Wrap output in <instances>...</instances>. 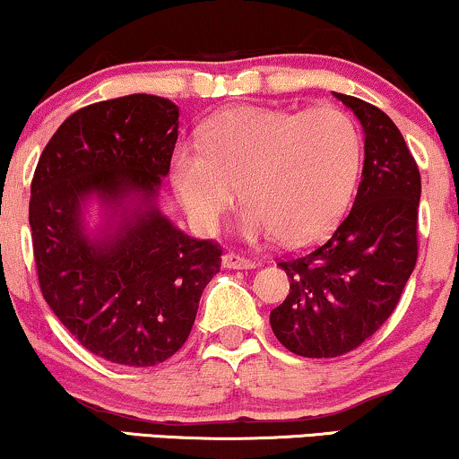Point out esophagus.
Here are the masks:
<instances>
[{
    "mask_svg": "<svg viewBox=\"0 0 459 459\" xmlns=\"http://www.w3.org/2000/svg\"><path fill=\"white\" fill-rule=\"evenodd\" d=\"M223 265L230 269H255L256 261L247 259V256H240V255H234V253H228L223 255Z\"/></svg>",
    "mask_w": 459,
    "mask_h": 459,
    "instance_id": "34e87169",
    "label": "esophagus"
}]
</instances>
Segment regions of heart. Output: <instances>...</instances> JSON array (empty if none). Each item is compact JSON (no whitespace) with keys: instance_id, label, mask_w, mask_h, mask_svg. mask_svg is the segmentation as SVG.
I'll return each mask as SVG.
<instances>
[{"instance_id":"b5f03b06","label":"heart","mask_w":459,"mask_h":459,"mask_svg":"<svg viewBox=\"0 0 459 459\" xmlns=\"http://www.w3.org/2000/svg\"><path fill=\"white\" fill-rule=\"evenodd\" d=\"M200 148L178 146L171 181L196 228L211 231L234 203L248 238L300 247L324 238L347 212L361 165V134L349 112L236 106L200 131Z\"/></svg>"}]
</instances>
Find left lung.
<instances>
[{"mask_svg": "<svg viewBox=\"0 0 459 459\" xmlns=\"http://www.w3.org/2000/svg\"><path fill=\"white\" fill-rule=\"evenodd\" d=\"M366 134L355 203L341 225L311 250L280 261L290 280L272 330L300 357H338L366 342L391 317L418 259L422 181L391 118L359 98L334 93Z\"/></svg>", "mask_w": 459, "mask_h": 459, "instance_id": "8db88e82", "label": "left lung"}]
</instances>
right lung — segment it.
Wrapping results in <instances>:
<instances>
[{"label": "right lung", "instance_id": "right-lung-1", "mask_svg": "<svg viewBox=\"0 0 459 459\" xmlns=\"http://www.w3.org/2000/svg\"><path fill=\"white\" fill-rule=\"evenodd\" d=\"M179 110L131 93L73 112L43 148L30 181L29 225L43 299L93 355L150 368L190 336L223 250L175 228L156 206L171 169ZM107 209L102 237L82 228V204Z\"/></svg>", "mask_w": 459, "mask_h": 459}]
</instances>
